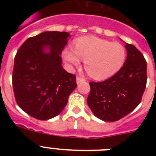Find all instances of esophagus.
<instances>
[{
    "label": "esophagus",
    "mask_w": 156,
    "mask_h": 156,
    "mask_svg": "<svg viewBox=\"0 0 156 156\" xmlns=\"http://www.w3.org/2000/svg\"><path fill=\"white\" fill-rule=\"evenodd\" d=\"M85 81H86V80H85L84 78H83V77H80V76L76 77L77 84H79V83H80L82 82H85Z\"/></svg>",
    "instance_id": "esophagus-1"
}]
</instances>
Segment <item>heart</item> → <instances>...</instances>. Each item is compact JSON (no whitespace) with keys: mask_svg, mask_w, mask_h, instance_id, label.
I'll use <instances>...</instances> for the list:
<instances>
[{"mask_svg":"<svg viewBox=\"0 0 156 156\" xmlns=\"http://www.w3.org/2000/svg\"><path fill=\"white\" fill-rule=\"evenodd\" d=\"M63 58L67 62L78 66L84 60L87 73L97 80L113 76L122 67L126 58V48L117 42L95 37H82L74 42V49L66 48Z\"/></svg>","mask_w":156,"mask_h":156,"instance_id":"obj_1","label":"heart"}]
</instances>
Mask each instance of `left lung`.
<instances>
[{
  "mask_svg": "<svg viewBox=\"0 0 156 156\" xmlns=\"http://www.w3.org/2000/svg\"><path fill=\"white\" fill-rule=\"evenodd\" d=\"M127 57L115 75L102 82H90L87 101L94 115L114 122L130 113L140 104L147 83V62L134 45L126 44Z\"/></svg>",
  "mask_w": 156,
  "mask_h": 156,
  "instance_id": "obj_1",
  "label": "left lung"
}]
</instances>
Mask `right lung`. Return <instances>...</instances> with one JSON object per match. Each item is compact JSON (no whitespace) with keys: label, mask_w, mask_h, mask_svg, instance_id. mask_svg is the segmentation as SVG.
Here are the masks:
<instances>
[{"label":"right lung","mask_w":156,"mask_h":156,"mask_svg":"<svg viewBox=\"0 0 156 156\" xmlns=\"http://www.w3.org/2000/svg\"><path fill=\"white\" fill-rule=\"evenodd\" d=\"M66 32H44L28 38L15 57L12 87L18 105L37 119L62 112L76 87V76L62 66L61 54L68 42ZM49 47L50 51L44 48Z\"/></svg>","instance_id":"obj_1"}]
</instances>
